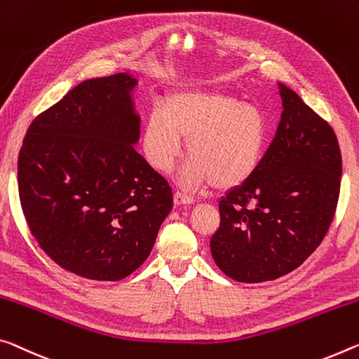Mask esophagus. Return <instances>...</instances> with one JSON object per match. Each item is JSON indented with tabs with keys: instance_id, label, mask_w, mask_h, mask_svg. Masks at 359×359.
Listing matches in <instances>:
<instances>
[{
	"instance_id": "obj_1",
	"label": "esophagus",
	"mask_w": 359,
	"mask_h": 359,
	"mask_svg": "<svg viewBox=\"0 0 359 359\" xmlns=\"http://www.w3.org/2000/svg\"><path fill=\"white\" fill-rule=\"evenodd\" d=\"M195 203V198L189 196V195H184V193H174V204L175 206H184V204H191Z\"/></svg>"
}]
</instances>
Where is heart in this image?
Segmentation results:
<instances>
[{
  "label": "heart",
  "instance_id": "heart-1",
  "mask_svg": "<svg viewBox=\"0 0 359 359\" xmlns=\"http://www.w3.org/2000/svg\"><path fill=\"white\" fill-rule=\"evenodd\" d=\"M187 142L190 161L180 184L196 189L210 182L217 190L233 189L257 170L269 142V119L254 104L217 89L184 90L153 110L142 130V150L161 174L172 170Z\"/></svg>",
  "mask_w": 359,
  "mask_h": 359
}]
</instances>
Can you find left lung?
I'll list each match as a JSON object with an SVG mask.
<instances>
[{"label": "left lung", "mask_w": 359, "mask_h": 359, "mask_svg": "<svg viewBox=\"0 0 359 359\" xmlns=\"http://www.w3.org/2000/svg\"><path fill=\"white\" fill-rule=\"evenodd\" d=\"M281 121L255 172L219 203L210 238L219 269L240 283L276 280L320 246L337 208L342 155L334 129L284 84Z\"/></svg>", "instance_id": "obj_1"}]
</instances>
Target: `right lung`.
<instances>
[{"instance_id":"obj_1","label":"right lung","mask_w":359,"mask_h":359,"mask_svg":"<svg viewBox=\"0 0 359 359\" xmlns=\"http://www.w3.org/2000/svg\"><path fill=\"white\" fill-rule=\"evenodd\" d=\"M128 73L79 83L33 119L17 180L39 248L67 271L118 281L151 252L172 190L134 150L140 118Z\"/></svg>"}]
</instances>
